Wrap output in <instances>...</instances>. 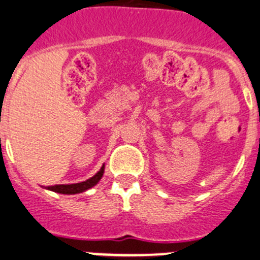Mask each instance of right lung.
I'll use <instances>...</instances> for the list:
<instances>
[{
    "mask_svg": "<svg viewBox=\"0 0 260 260\" xmlns=\"http://www.w3.org/2000/svg\"><path fill=\"white\" fill-rule=\"evenodd\" d=\"M104 169L105 166L101 167V169L94 174L93 177H91L87 181L81 182V183H72V185H55V186H48V190L55 191V192L59 193H65V195H74V193H81L84 192L88 188L93 187L94 185H97V182L100 181L101 177L104 174Z\"/></svg>",
    "mask_w": 260,
    "mask_h": 260,
    "instance_id": "add662e5",
    "label": "right lung"
}]
</instances>
